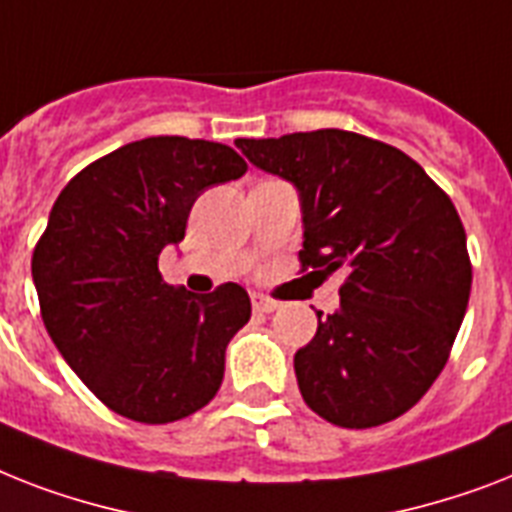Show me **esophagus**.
<instances>
[{"label":"esophagus","mask_w":512,"mask_h":512,"mask_svg":"<svg viewBox=\"0 0 512 512\" xmlns=\"http://www.w3.org/2000/svg\"><path fill=\"white\" fill-rule=\"evenodd\" d=\"M252 307H255L257 313H273V310H278V302L276 299L265 297V294H252Z\"/></svg>","instance_id":"34e87169"}]
</instances>
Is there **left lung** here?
Segmentation results:
<instances>
[{
	"mask_svg": "<svg viewBox=\"0 0 512 512\" xmlns=\"http://www.w3.org/2000/svg\"><path fill=\"white\" fill-rule=\"evenodd\" d=\"M236 147L297 189L302 265L347 276L294 355L302 400L344 429L400 418L442 373L471 297L455 205L405 152L339 128Z\"/></svg>",
	"mask_w": 512,
	"mask_h": 512,
	"instance_id": "8db88e82",
	"label": "left lung"
}]
</instances>
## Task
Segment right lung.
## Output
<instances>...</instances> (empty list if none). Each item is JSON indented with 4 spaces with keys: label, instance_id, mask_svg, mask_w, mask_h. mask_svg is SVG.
<instances>
[{
    "label": "right lung",
    "instance_id": "add662e5",
    "mask_svg": "<svg viewBox=\"0 0 512 512\" xmlns=\"http://www.w3.org/2000/svg\"><path fill=\"white\" fill-rule=\"evenodd\" d=\"M244 173L226 144L149 136L91 162L54 202L31 260L41 318L65 363L123 418L181 421L218 394L249 294L223 284L197 297L165 284L157 260L184 239L199 194Z\"/></svg>",
    "mask_w": 512,
    "mask_h": 512
}]
</instances>
